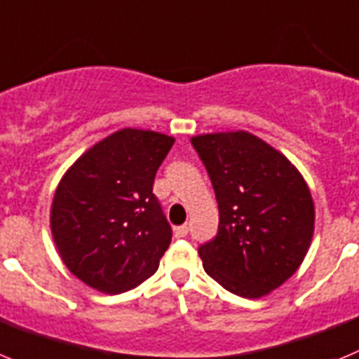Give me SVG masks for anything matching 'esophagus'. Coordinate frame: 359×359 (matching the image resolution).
<instances>
[{
	"label": "esophagus",
	"mask_w": 359,
	"mask_h": 359,
	"mask_svg": "<svg viewBox=\"0 0 359 359\" xmlns=\"http://www.w3.org/2000/svg\"><path fill=\"white\" fill-rule=\"evenodd\" d=\"M187 225H180V227H175L173 229V234H175V238H186L187 236Z\"/></svg>",
	"instance_id": "esophagus-1"
}]
</instances>
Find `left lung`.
I'll return each instance as SVG.
<instances>
[{
	"label": "left lung",
	"mask_w": 359,
	"mask_h": 359,
	"mask_svg": "<svg viewBox=\"0 0 359 359\" xmlns=\"http://www.w3.org/2000/svg\"><path fill=\"white\" fill-rule=\"evenodd\" d=\"M218 202L215 240L198 254L225 290L259 299L279 288L304 261L315 231V203L304 177L250 132L191 137Z\"/></svg>",
	"instance_id": "8db88e82"
}]
</instances>
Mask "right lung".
I'll return each mask as SVG.
<instances>
[{"mask_svg": "<svg viewBox=\"0 0 359 359\" xmlns=\"http://www.w3.org/2000/svg\"><path fill=\"white\" fill-rule=\"evenodd\" d=\"M175 140L121 128L71 164L55 189L50 227L73 276L103 293L135 288L159 268L172 227L154 179Z\"/></svg>", "mask_w": 359, "mask_h": 359, "instance_id": "right-lung-1", "label": "right lung"}]
</instances>
